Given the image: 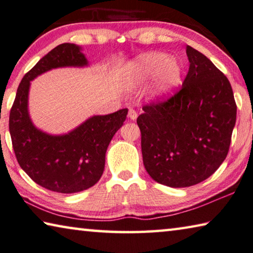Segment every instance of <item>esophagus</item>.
I'll use <instances>...</instances> for the list:
<instances>
[{
  "label": "esophagus",
  "mask_w": 253,
  "mask_h": 253,
  "mask_svg": "<svg viewBox=\"0 0 253 253\" xmlns=\"http://www.w3.org/2000/svg\"><path fill=\"white\" fill-rule=\"evenodd\" d=\"M127 117H129V119H131L132 121H134V120H136V118H138V113H136L135 110L130 109L129 113H127Z\"/></svg>",
  "instance_id": "obj_1"
}]
</instances>
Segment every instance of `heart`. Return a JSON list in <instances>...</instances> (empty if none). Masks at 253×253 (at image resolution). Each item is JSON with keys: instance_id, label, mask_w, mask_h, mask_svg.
<instances>
[{"instance_id": "1", "label": "heart", "mask_w": 253, "mask_h": 253, "mask_svg": "<svg viewBox=\"0 0 253 253\" xmlns=\"http://www.w3.org/2000/svg\"><path fill=\"white\" fill-rule=\"evenodd\" d=\"M181 75L183 66L179 60L159 51L142 53L126 68V77L131 87L142 86L155 77V87L152 90L155 98L167 97L179 86Z\"/></svg>"}]
</instances>
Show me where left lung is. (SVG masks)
<instances>
[{
  "label": "left lung",
  "mask_w": 253,
  "mask_h": 253,
  "mask_svg": "<svg viewBox=\"0 0 253 253\" xmlns=\"http://www.w3.org/2000/svg\"><path fill=\"white\" fill-rule=\"evenodd\" d=\"M186 53L189 69L179 92L143 106L136 119L144 168L157 183L173 188L196 185L217 170L237 120L226 76L190 45Z\"/></svg>",
  "instance_id": "8db88e82"
}]
</instances>
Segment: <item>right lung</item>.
Here are the masks:
<instances>
[{"label":"right lung","instance_id":"1","mask_svg":"<svg viewBox=\"0 0 253 253\" xmlns=\"http://www.w3.org/2000/svg\"><path fill=\"white\" fill-rule=\"evenodd\" d=\"M88 65L80 45L61 43L24 75L10 112L9 129L16 160L31 179L52 192L72 194L101 178L112 138L126 121L127 109L94 115L68 133L53 135L32 123L28 110L31 81L53 68Z\"/></svg>","mask_w":253,"mask_h":253}]
</instances>
